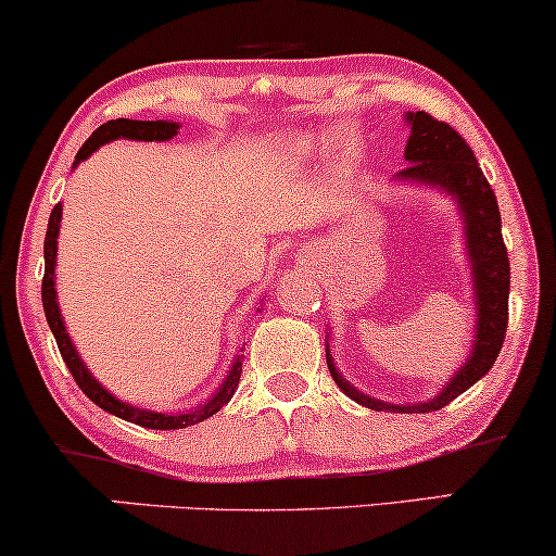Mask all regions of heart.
<instances>
[{"label": "heart", "instance_id": "obj_1", "mask_svg": "<svg viewBox=\"0 0 556 556\" xmlns=\"http://www.w3.org/2000/svg\"><path fill=\"white\" fill-rule=\"evenodd\" d=\"M351 147V136H345L342 131L327 136V139H317V141H306V152L314 154H327V152H340V149Z\"/></svg>", "mask_w": 556, "mask_h": 556}]
</instances>
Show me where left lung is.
Returning a JSON list of instances; mask_svg holds the SVG:
<instances>
[{
	"instance_id": "obj_1",
	"label": "left lung",
	"mask_w": 556,
	"mask_h": 556,
	"mask_svg": "<svg viewBox=\"0 0 556 556\" xmlns=\"http://www.w3.org/2000/svg\"><path fill=\"white\" fill-rule=\"evenodd\" d=\"M409 139L404 147V160L409 167L396 173V180L433 185L451 198H456L458 211L464 216V235H467V252L475 276V304H477V330L475 348L458 371L451 376L443 392L430 402L420 404H389L371 400L351 387L334 368L330 348H327V366L338 387L351 400L368 409H389V413H435L464 394L471 383H477L495 363L503 348L505 330H508V296H510V263L503 242L500 226L497 198L492 193L488 177L482 175L475 152L448 123L435 121L425 111L407 113Z\"/></svg>"
}]
</instances>
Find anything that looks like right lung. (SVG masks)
Segmentation results:
<instances>
[{
	"label": "right lung",
	"mask_w": 556,
	"mask_h": 556,
	"mask_svg": "<svg viewBox=\"0 0 556 556\" xmlns=\"http://www.w3.org/2000/svg\"><path fill=\"white\" fill-rule=\"evenodd\" d=\"M177 123L173 121H128V118H115L102 123V126L94 131L89 139L81 143V149L74 156V167L79 162H85L94 149H100L102 143L115 141V139H134V141H169L173 136H177ZM59 224H61V203L53 205L51 218H48V229H46V242H43V257H46V273H43V286H40V293H43V312L48 319V327H51L53 338H56V345L61 351V358H64L66 368L72 371L77 387L85 392L89 400H92L98 407L105 409L121 420H128L134 425H141V428H152V430H177V428H188V425L203 422L205 417L216 415L218 409L224 407L226 402L231 400L239 387V376H242V358H235L231 363V371L226 374V379L218 392L211 396L208 402H203L201 407L190 409V413H152V409H141L134 407V404L115 400V396L108 392L102 383L89 374V368L81 363L77 348L72 345V338H68L64 319H61V309L56 301V250H59Z\"/></svg>",
	"instance_id": "1"
}]
</instances>
